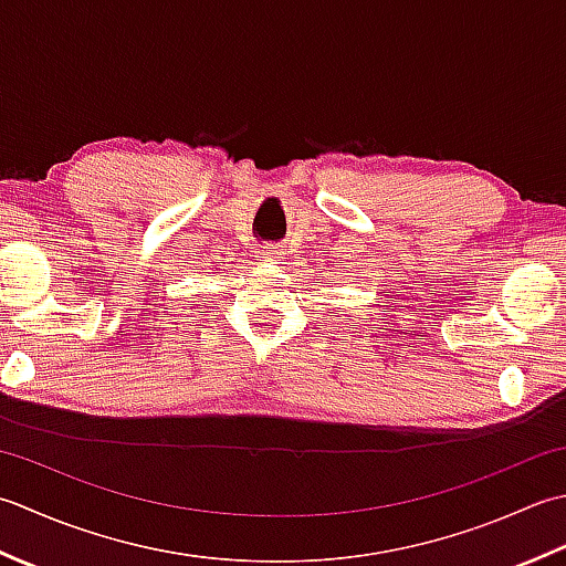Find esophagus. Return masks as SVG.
I'll return each instance as SVG.
<instances>
[{"mask_svg": "<svg viewBox=\"0 0 566 566\" xmlns=\"http://www.w3.org/2000/svg\"><path fill=\"white\" fill-rule=\"evenodd\" d=\"M259 259H261L263 263H281V259H283V251H281L279 247L269 244V247H263V249H261Z\"/></svg>", "mask_w": 566, "mask_h": 566, "instance_id": "34e87169", "label": "esophagus"}]
</instances>
